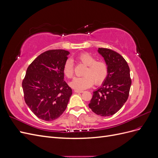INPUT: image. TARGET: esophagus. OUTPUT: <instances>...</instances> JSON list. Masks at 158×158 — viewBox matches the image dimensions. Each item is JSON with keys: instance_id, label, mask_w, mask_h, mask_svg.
Returning a JSON list of instances; mask_svg holds the SVG:
<instances>
[{"instance_id": "1", "label": "esophagus", "mask_w": 158, "mask_h": 158, "mask_svg": "<svg viewBox=\"0 0 158 158\" xmlns=\"http://www.w3.org/2000/svg\"><path fill=\"white\" fill-rule=\"evenodd\" d=\"M74 92L75 93H82L83 91L82 90H78V89H74Z\"/></svg>"}]
</instances>
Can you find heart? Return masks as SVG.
Segmentation results:
<instances>
[{
	"instance_id": "1",
	"label": "heart",
	"mask_w": 158,
	"mask_h": 158,
	"mask_svg": "<svg viewBox=\"0 0 158 158\" xmlns=\"http://www.w3.org/2000/svg\"><path fill=\"white\" fill-rule=\"evenodd\" d=\"M77 60L86 66L84 71L83 77L76 78L70 83V86L76 89H84L95 85L102 84L106 80L109 74L108 65L106 62L97 60L94 56L87 52L80 54ZM63 73L66 78L70 79L74 76V64L72 60L65 62L63 66Z\"/></svg>"
}]
</instances>
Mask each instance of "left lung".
Listing matches in <instances>:
<instances>
[{"label": "left lung", "mask_w": 158, "mask_h": 158, "mask_svg": "<svg viewBox=\"0 0 158 158\" xmlns=\"http://www.w3.org/2000/svg\"><path fill=\"white\" fill-rule=\"evenodd\" d=\"M98 52L108 65L109 74L102 86L93 92L89 107L98 115L111 116L123 106L128 98L132 83L130 69L118 52L107 48H99Z\"/></svg>", "instance_id": "obj_1"}]
</instances>
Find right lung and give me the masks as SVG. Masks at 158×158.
Returning a JSON list of instances; mask_svg holds the SVG:
<instances>
[{
  "label": "right lung",
  "mask_w": 158,
  "mask_h": 158,
  "mask_svg": "<svg viewBox=\"0 0 158 158\" xmlns=\"http://www.w3.org/2000/svg\"><path fill=\"white\" fill-rule=\"evenodd\" d=\"M69 53L63 49L43 52L28 66L22 81L26 103L35 115L44 121L59 118L73 94L64 81L63 66Z\"/></svg>",
  "instance_id": "1"
}]
</instances>
